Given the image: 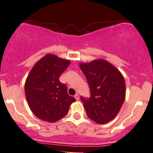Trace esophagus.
Here are the masks:
<instances>
[{
    "label": "esophagus",
    "mask_w": 153,
    "mask_h": 153,
    "mask_svg": "<svg viewBox=\"0 0 153 153\" xmlns=\"http://www.w3.org/2000/svg\"><path fill=\"white\" fill-rule=\"evenodd\" d=\"M74 97H75V100H79V99H80V97H79V95H78V94H75V95L74 96Z\"/></svg>",
    "instance_id": "esophagus-1"
}]
</instances>
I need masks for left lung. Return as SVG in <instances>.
<instances>
[{
    "label": "left lung",
    "mask_w": 153,
    "mask_h": 153,
    "mask_svg": "<svg viewBox=\"0 0 153 153\" xmlns=\"http://www.w3.org/2000/svg\"><path fill=\"white\" fill-rule=\"evenodd\" d=\"M79 67L89 83L91 96L81 97L88 117L97 124H105L118 114L125 98L123 75L103 59L81 63Z\"/></svg>",
    "instance_id": "left-lung-1"
}]
</instances>
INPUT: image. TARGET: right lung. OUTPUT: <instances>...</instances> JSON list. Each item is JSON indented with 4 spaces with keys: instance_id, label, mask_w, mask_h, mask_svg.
<instances>
[{
    "instance_id": "1",
    "label": "right lung",
    "mask_w": 153,
    "mask_h": 153,
    "mask_svg": "<svg viewBox=\"0 0 153 153\" xmlns=\"http://www.w3.org/2000/svg\"><path fill=\"white\" fill-rule=\"evenodd\" d=\"M70 62L53 54L42 58L31 69L25 83V93L29 108L39 119L55 123L67 114L75 99L67 93L59 77Z\"/></svg>"
}]
</instances>
